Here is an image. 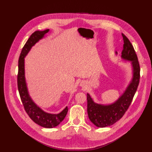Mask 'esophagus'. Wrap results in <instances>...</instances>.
I'll return each instance as SVG.
<instances>
[{
	"mask_svg": "<svg viewBox=\"0 0 152 152\" xmlns=\"http://www.w3.org/2000/svg\"><path fill=\"white\" fill-rule=\"evenodd\" d=\"M80 86L82 87V88H86V87H87L86 83L85 82H82L80 83Z\"/></svg>",
	"mask_w": 152,
	"mask_h": 152,
	"instance_id": "1",
	"label": "esophagus"
}]
</instances>
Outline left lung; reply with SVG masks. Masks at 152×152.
<instances>
[{
	"label": "left lung",
	"instance_id": "left-lung-1",
	"mask_svg": "<svg viewBox=\"0 0 152 152\" xmlns=\"http://www.w3.org/2000/svg\"><path fill=\"white\" fill-rule=\"evenodd\" d=\"M122 37L124 44L121 58L123 61L130 62L132 78L122 94L110 104H99L94 102L89 93L87 94L88 117L97 127H109L123 117L131 104L139 83L140 66L136 53L128 38L124 34Z\"/></svg>",
	"mask_w": 152,
	"mask_h": 152
}]
</instances>
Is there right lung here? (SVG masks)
<instances>
[{
	"label": "right lung",
	"instance_id": "right-lung-1",
	"mask_svg": "<svg viewBox=\"0 0 152 152\" xmlns=\"http://www.w3.org/2000/svg\"><path fill=\"white\" fill-rule=\"evenodd\" d=\"M50 29L42 31H37L31 34L25 46L23 48L18 62V87L21 101L31 119L37 124L45 128H53L61 124L66 115L68 107L66 106L62 111L58 114H51L45 112L39 106H38L31 98L28 92L27 84L25 78V58L27 56L31 48L40 40L44 38L45 35Z\"/></svg>",
	"mask_w": 152,
	"mask_h": 152
}]
</instances>
